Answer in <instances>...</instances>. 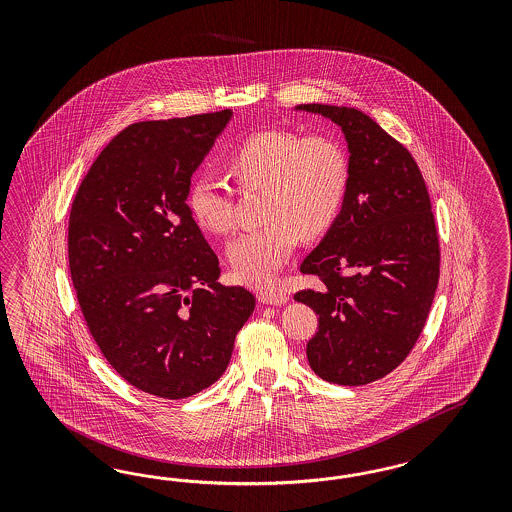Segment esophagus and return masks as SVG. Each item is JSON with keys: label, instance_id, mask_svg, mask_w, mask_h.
<instances>
[{"label": "esophagus", "instance_id": "obj_1", "mask_svg": "<svg viewBox=\"0 0 512 512\" xmlns=\"http://www.w3.org/2000/svg\"><path fill=\"white\" fill-rule=\"evenodd\" d=\"M259 300L263 304H270V306H281L289 300V296L281 291H263V293H259Z\"/></svg>", "mask_w": 512, "mask_h": 512}]
</instances>
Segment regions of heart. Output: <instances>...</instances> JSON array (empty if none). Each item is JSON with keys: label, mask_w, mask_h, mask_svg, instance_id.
<instances>
[{"label": "heart", "mask_w": 512, "mask_h": 512, "mask_svg": "<svg viewBox=\"0 0 512 512\" xmlns=\"http://www.w3.org/2000/svg\"><path fill=\"white\" fill-rule=\"evenodd\" d=\"M240 189L263 187V227L236 236L227 248L236 278L272 283L291 259L300 234H325L340 214L349 165L340 144L325 135L302 137L289 129H264L242 140L227 157ZM187 206L204 231L234 229L233 189L199 174L187 189Z\"/></svg>", "instance_id": "heart-1"}]
</instances>
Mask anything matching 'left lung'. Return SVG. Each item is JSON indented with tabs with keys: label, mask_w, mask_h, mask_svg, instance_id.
Returning a JSON list of instances; mask_svg holds the SVG:
<instances>
[{
	"label": "left lung",
	"mask_w": 512,
	"mask_h": 512,
	"mask_svg": "<svg viewBox=\"0 0 512 512\" xmlns=\"http://www.w3.org/2000/svg\"><path fill=\"white\" fill-rule=\"evenodd\" d=\"M338 124L349 150L340 214L300 264L319 279L296 302L319 315L308 341L311 370L345 387L396 370L426 325L439 281V238L413 155L364 112L298 105Z\"/></svg>",
	"instance_id": "left-lung-1"
}]
</instances>
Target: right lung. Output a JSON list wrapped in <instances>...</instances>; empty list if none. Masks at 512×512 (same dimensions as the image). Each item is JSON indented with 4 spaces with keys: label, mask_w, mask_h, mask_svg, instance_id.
<instances>
[{
    "label": "right lung",
    "mask_w": 512,
    "mask_h": 512,
    "mask_svg": "<svg viewBox=\"0 0 512 512\" xmlns=\"http://www.w3.org/2000/svg\"><path fill=\"white\" fill-rule=\"evenodd\" d=\"M221 110L125 127L97 155L69 216V268L86 325L125 381L182 400L223 375L255 310L187 206L193 172L229 124Z\"/></svg>",
    "instance_id": "add662e5"
}]
</instances>
